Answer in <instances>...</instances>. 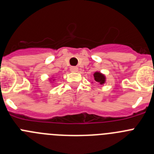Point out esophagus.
I'll return each instance as SVG.
<instances>
[{
  "label": "esophagus",
  "instance_id": "34e87169",
  "mask_svg": "<svg viewBox=\"0 0 154 154\" xmlns=\"http://www.w3.org/2000/svg\"><path fill=\"white\" fill-rule=\"evenodd\" d=\"M77 70H78V67H77L73 66V67H70V71H72V72H77Z\"/></svg>",
  "mask_w": 154,
  "mask_h": 154
}]
</instances>
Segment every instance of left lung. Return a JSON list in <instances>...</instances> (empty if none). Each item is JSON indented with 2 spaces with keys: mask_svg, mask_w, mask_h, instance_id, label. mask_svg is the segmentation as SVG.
Here are the masks:
<instances>
[{
  "mask_svg": "<svg viewBox=\"0 0 154 154\" xmlns=\"http://www.w3.org/2000/svg\"><path fill=\"white\" fill-rule=\"evenodd\" d=\"M94 79L96 81L99 82L100 84H103L105 83V77L104 75H103L102 74L99 72H96L94 74Z\"/></svg>",
  "mask_w": 154,
  "mask_h": 154,
  "instance_id": "obj_1",
  "label": "left lung"
}]
</instances>
